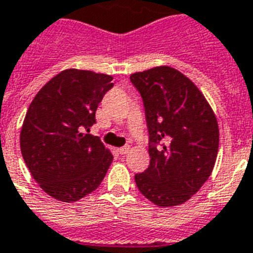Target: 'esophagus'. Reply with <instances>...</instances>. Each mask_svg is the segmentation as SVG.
<instances>
[{
    "label": "esophagus",
    "mask_w": 253,
    "mask_h": 253,
    "mask_svg": "<svg viewBox=\"0 0 253 253\" xmlns=\"http://www.w3.org/2000/svg\"><path fill=\"white\" fill-rule=\"evenodd\" d=\"M118 152L119 154H122V155H126L130 152V146H123V147L118 148Z\"/></svg>",
    "instance_id": "1"
}]
</instances>
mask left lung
Masks as SVG:
<instances>
[{
	"label": "left lung",
	"mask_w": 253,
	"mask_h": 253,
	"mask_svg": "<svg viewBox=\"0 0 253 253\" xmlns=\"http://www.w3.org/2000/svg\"><path fill=\"white\" fill-rule=\"evenodd\" d=\"M130 80L143 99L150 135V166L135 175L138 190L159 207L186 203L216 162V117L195 84L176 69L152 67Z\"/></svg>",
	"instance_id": "8db88e82"
}]
</instances>
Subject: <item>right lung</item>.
<instances>
[{
  "mask_svg": "<svg viewBox=\"0 0 253 253\" xmlns=\"http://www.w3.org/2000/svg\"><path fill=\"white\" fill-rule=\"evenodd\" d=\"M113 77L67 69L37 92L19 135L29 171L47 195L77 202L98 188L113 154L98 136L87 134L95 111L113 87Z\"/></svg>",
  "mask_w": 253,
  "mask_h": 253,
  "instance_id": "obj_1",
  "label": "right lung"
}]
</instances>
